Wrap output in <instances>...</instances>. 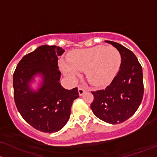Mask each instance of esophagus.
<instances>
[{
    "label": "esophagus",
    "mask_w": 157,
    "mask_h": 157,
    "mask_svg": "<svg viewBox=\"0 0 157 157\" xmlns=\"http://www.w3.org/2000/svg\"><path fill=\"white\" fill-rule=\"evenodd\" d=\"M78 94H79V95H80V96H82V95L83 94L85 93V90L82 87H78Z\"/></svg>",
    "instance_id": "1"
}]
</instances>
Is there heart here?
<instances>
[{"label": "heart", "instance_id": "obj_1", "mask_svg": "<svg viewBox=\"0 0 157 157\" xmlns=\"http://www.w3.org/2000/svg\"><path fill=\"white\" fill-rule=\"evenodd\" d=\"M121 54L113 46L102 45L69 53L67 60H60L61 72L71 82H75L79 71L85 70L88 82L94 86H104L111 82L119 71Z\"/></svg>", "mask_w": 157, "mask_h": 157}]
</instances>
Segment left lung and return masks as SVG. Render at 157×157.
I'll return each mask as SVG.
<instances>
[{
  "instance_id": "8db88e82",
  "label": "left lung",
  "mask_w": 157,
  "mask_h": 157,
  "mask_svg": "<svg viewBox=\"0 0 157 157\" xmlns=\"http://www.w3.org/2000/svg\"><path fill=\"white\" fill-rule=\"evenodd\" d=\"M105 41L119 51L122 61L110 85L103 90L91 92L94 101L90 108L100 119L115 125L125 122L138 109L144 95L143 72L132 51L120 44Z\"/></svg>"
}]
</instances>
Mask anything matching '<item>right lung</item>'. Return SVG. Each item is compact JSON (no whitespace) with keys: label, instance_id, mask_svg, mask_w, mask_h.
I'll return each mask as SVG.
<instances>
[{"label":"right lung","instance_id":"obj_1","mask_svg":"<svg viewBox=\"0 0 157 157\" xmlns=\"http://www.w3.org/2000/svg\"><path fill=\"white\" fill-rule=\"evenodd\" d=\"M64 50L45 44L22 57L13 78L14 101L24 119L37 130L56 132L67 123L78 88L65 89L59 83L58 56ZM42 80L37 90L31 87L35 78Z\"/></svg>","mask_w":157,"mask_h":157}]
</instances>
